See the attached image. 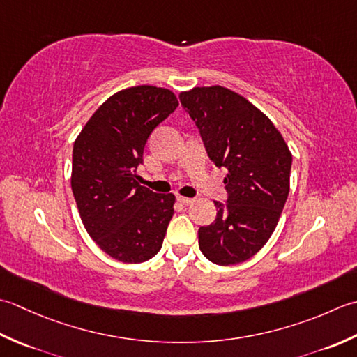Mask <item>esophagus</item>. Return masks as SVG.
Returning a JSON list of instances; mask_svg holds the SVG:
<instances>
[{"instance_id": "obj_1", "label": "esophagus", "mask_w": 357, "mask_h": 357, "mask_svg": "<svg viewBox=\"0 0 357 357\" xmlns=\"http://www.w3.org/2000/svg\"><path fill=\"white\" fill-rule=\"evenodd\" d=\"M177 200L181 203V205H191V203L194 202V199H189V197H183V195H178Z\"/></svg>"}]
</instances>
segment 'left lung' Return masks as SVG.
Instances as JSON below:
<instances>
[{
    "label": "left lung",
    "mask_w": 357,
    "mask_h": 357,
    "mask_svg": "<svg viewBox=\"0 0 357 357\" xmlns=\"http://www.w3.org/2000/svg\"><path fill=\"white\" fill-rule=\"evenodd\" d=\"M178 97L211 162L228 171V203L214 202V223L199 229L200 251L215 265L242 264L264 248L278 227L293 155L273 121L227 87H194Z\"/></svg>",
    "instance_id": "8db88e82"
}]
</instances>
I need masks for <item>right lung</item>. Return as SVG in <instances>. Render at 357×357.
I'll return each mask as SVG.
<instances>
[{"label":"right lung","mask_w":357,"mask_h":357,"mask_svg":"<svg viewBox=\"0 0 357 357\" xmlns=\"http://www.w3.org/2000/svg\"><path fill=\"white\" fill-rule=\"evenodd\" d=\"M177 106L165 87H128L92 114L74 143L70 185L79 217L93 242L123 264L154 257L174 215L176 195L142 186L137 166L152 130Z\"/></svg>","instance_id":"right-lung-1"}]
</instances>
